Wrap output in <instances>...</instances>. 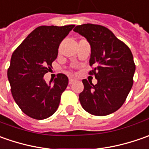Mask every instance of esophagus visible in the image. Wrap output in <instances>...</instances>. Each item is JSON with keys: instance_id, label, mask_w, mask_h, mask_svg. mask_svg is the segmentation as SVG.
Returning a JSON list of instances; mask_svg holds the SVG:
<instances>
[{"instance_id": "obj_1", "label": "esophagus", "mask_w": 149, "mask_h": 149, "mask_svg": "<svg viewBox=\"0 0 149 149\" xmlns=\"http://www.w3.org/2000/svg\"><path fill=\"white\" fill-rule=\"evenodd\" d=\"M75 80L74 79H70V80H69V84H72L74 83Z\"/></svg>"}]
</instances>
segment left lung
<instances>
[{
  "instance_id": "1",
  "label": "left lung",
  "mask_w": 149,
  "mask_h": 149,
  "mask_svg": "<svg viewBox=\"0 0 149 149\" xmlns=\"http://www.w3.org/2000/svg\"><path fill=\"white\" fill-rule=\"evenodd\" d=\"M74 31L87 39L91 46L89 72L96 84L83 79L79 101L84 110L96 116L110 114L123 105L134 84L135 64L129 46L105 26H76Z\"/></svg>"
}]
</instances>
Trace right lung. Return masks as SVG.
Here are the masks:
<instances>
[{"instance_id": "obj_1", "label": "right lung", "mask_w": 149, "mask_h": 149, "mask_svg": "<svg viewBox=\"0 0 149 149\" xmlns=\"http://www.w3.org/2000/svg\"><path fill=\"white\" fill-rule=\"evenodd\" d=\"M74 26H39L13 52L7 77L13 99L27 116L45 119L57 110L68 77L58 74L54 84H47L43 77L57 58L60 42Z\"/></svg>"}]
</instances>
